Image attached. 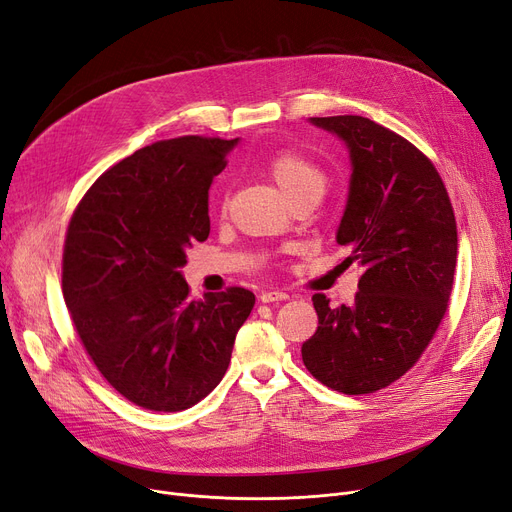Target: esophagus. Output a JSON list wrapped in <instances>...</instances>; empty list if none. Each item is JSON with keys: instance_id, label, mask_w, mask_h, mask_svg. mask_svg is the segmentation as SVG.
Returning <instances> with one entry per match:
<instances>
[{"instance_id": "obj_1", "label": "esophagus", "mask_w": 512, "mask_h": 512, "mask_svg": "<svg viewBox=\"0 0 512 512\" xmlns=\"http://www.w3.org/2000/svg\"><path fill=\"white\" fill-rule=\"evenodd\" d=\"M259 299H261L263 303H274V301H286V299H288V293H282V291H263Z\"/></svg>"}]
</instances>
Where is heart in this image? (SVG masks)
<instances>
[{"label":"heart","instance_id":"b5f03b06","mask_svg":"<svg viewBox=\"0 0 512 512\" xmlns=\"http://www.w3.org/2000/svg\"><path fill=\"white\" fill-rule=\"evenodd\" d=\"M265 171L270 173V177L288 201H293L295 196L309 190H324L326 184L324 171L309 157H305V154L291 148L274 152L272 157L265 161Z\"/></svg>","mask_w":512,"mask_h":512}]
</instances>
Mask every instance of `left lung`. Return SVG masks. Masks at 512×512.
Here are the masks:
<instances>
[{
    "label": "left lung",
    "instance_id": "left-lung-1",
    "mask_svg": "<svg viewBox=\"0 0 512 512\" xmlns=\"http://www.w3.org/2000/svg\"><path fill=\"white\" fill-rule=\"evenodd\" d=\"M309 121L349 148L353 171L337 242L362 276L351 305L311 297L318 330L301 347L303 364L339 393H374L418 362L446 316L456 217L431 159L399 133L360 115Z\"/></svg>",
    "mask_w": 512,
    "mask_h": 512
}]
</instances>
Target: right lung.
Returning <instances> with one entry per match:
<instances>
[{
    "label": "right lung",
    "mask_w": 512,
    "mask_h": 512,
    "mask_svg": "<svg viewBox=\"0 0 512 512\" xmlns=\"http://www.w3.org/2000/svg\"><path fill=\"white\" fill-rule=\"evenodd\" d=\"M238 140L182 136L104 171L66 228L62 295L104 379L131 404L182 412L230 364L255 295L230 286L190 297L180 268L209 236V188Z\"/></svg>",
    "instance_id": "obj_1"
}]
</instances>
